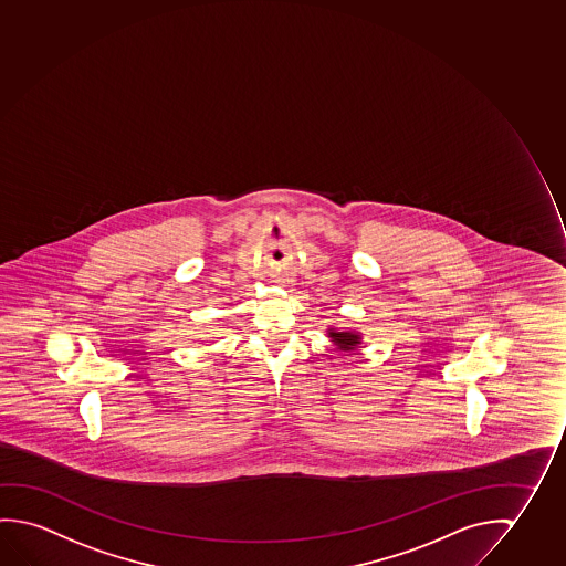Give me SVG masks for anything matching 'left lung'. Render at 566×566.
<instances>
[{
	"instance_id": "1",
	"label": "left lung",
	"mask_w": 566,
	"mask_h": 566,
	"mask_svg": "<svg viewBox=\"0 0 566 566\" xmlns=\"http://www.w3.org/2000/svg\"><path fill=\"white\" fill-rule=\"evenodd\" d=\"M328 338L334 344V350L352 352L361 348V333H356L352 328H336V326H328Z\"/></svg>"
}]
</instances>
